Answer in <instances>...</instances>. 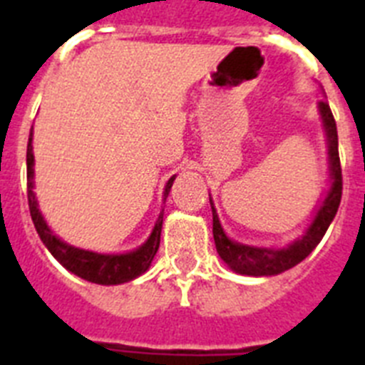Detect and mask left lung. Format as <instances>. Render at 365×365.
I'll return each instance as SVG.
<instances>
[{"instance_id":"left-lung-1","label":"left lung","mask_w":365,"mask_h":365,"mask_svg":"<svg viewBox=\"0 0 365 365\" xmlns=\"http://www.w3.org/2000/svg\"><path fill=\"white\" fill-rule=\"evenodd\" d=\"M318 113H320L325 140H327L331 186H329L322 205L316 208L314 215H312L311 222L302 234V237H298V240H294L283 248L254 247V245H245L240 243V241L230 240L227 232L222 230L217 210H215L214 201L210 197L212 217H214L212 232H214L215 248H217L219 257L235 274H243V276H276V274L292 269L314 250L316 245L320 243L322 237L327 232L329 225L333 222L341 199V168L340 157H338L336 122H334L333 113H331V108H329L325 100L318 102Z\"/></svg>"}]
</instances>
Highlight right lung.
I'll list each match as a JSON object with an SVG mask.
<instances>
[{
    "instance_id": "obj_1",
    "label": "right lung",
    "mask_w": 365,
    "mask_h": 365,
    "mask_svg": "<svg viewBox=\"0 0 365 365\" xmlns=\"http://www.w3.org/2000/svg\"><path fill=\"white\" fill-rule=\"evenodd\" d=\"M175 175L170 177V180L164 186L163 201H166L168 193L172 190ZM27 197H29V210H31L32 222L36 228L40 240L47 247L54 259L62 267H66L69 272L74 276L86 279V282L98 283V285H120V283H128L131 279L143 276L148 269H150L151 261H153L155 254L159 250L160 245V230H163V215L164 208L160 210L157 222H155L153 230H151L150 237L144 241L143 245L131 252L124 254H100L93 252V250H83V248L73 247V245L66 243L60 240L56 234L49 228L47 221L43 219L38 206L36 193H34V153H32V130L29 135L27 144Z\"/></svg>"
}]
</instances>
